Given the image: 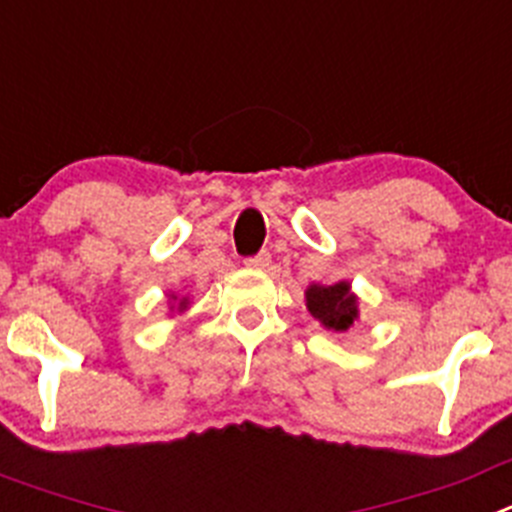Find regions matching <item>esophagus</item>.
<instances>
[{"label": "esophagus", "mask_w": 512, "mask_h": 512, "mask_svg": "<svg viewBox=\"0 0 512 512\" xmlns=\"http://www.w3.org/2000/svg\"><path fill=\"white\" fill-rule=\"evenodd\" d=\"M246 266H251V269H269V266H271V253L269 251L256 253V256L246 259Z\"/></svg>", "instance_id": "obj_1"}]
</instances>
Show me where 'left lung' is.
Instances as JSON below:
<instances>
[{"instance_id":"8db88e82","label":"left lung","mask_w":512,"mask_h":512,"mask_svg":"<svg viewBox=\"0 0 512 512\" xmlns=\"http://www.w3.org/2000/svg\"><path fill=\"white\" fill-rule=\"evenodd\" d=\"M304 302L314 320L332 332H348L360 317L358 294L350 289V281L309 284L304 292Z\"/></svg>"}]
</instances>
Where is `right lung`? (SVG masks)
Masks as SVG:
<instances>
[{"mask_svg":"<svg viewBox=\"0 0 512 512\" xmlns=\"http://www.w3.org/2000/svg\"><path fill=\"white\" fill-rule=\"evenodd\" d=\"M167 307H170V312H185L187 307H190V297L187 294H182V297H177V294H167Z\"/></svg>","mask_w":512,"mask_h":512,"instance_id":"add662e5","label":"right lung"}]
</instances>
